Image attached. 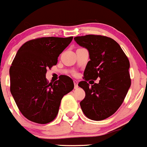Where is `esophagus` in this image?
I'll use <instances>...</instances> for the list:
<instances>
[{
    "label": "esophagus",
    "instance_id": "1",
    "mask_svg": "<svg viewBox=\"0 0 147 147\" xmlns=\"http://www.w3.org/2000/svg\"><path fill=\"white\" fill-rule=\"evenodd\" d=\"M74 88H78V81L74 80Z\"/></svg>",
    "mask_w": 147,
    "mask_h": 147
}]
</instances>
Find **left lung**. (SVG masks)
Returning a JSON list of instances; mask_svg holds the SVG:
<instances>
[{
	"instance_id": "8db88e82",
	"label": "left lung",
	"mask_w": 147,
	"mask_h": 147,
	"mask_svg": "<svg viewBox=\"0 0 147 147\" xmlns=\"http://www.w3.org/2000/svg\"><path fill=\"white\" fill-rule=\"evenodd\" d=\"M74 40L88 51L90 58L84 71L85 80L78 85L85 92L80 102L82 110L91 120H104L116 112L130 88L129 59L119 43L110 37L89 34ZM97 78L100 82L94 83L92 80ZM90 79L93 80L88 83Z\"/></svg>"
}]
</instances>
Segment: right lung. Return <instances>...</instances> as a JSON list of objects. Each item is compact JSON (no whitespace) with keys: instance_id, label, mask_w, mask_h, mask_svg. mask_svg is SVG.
Instances as JSON below:
<instances>
[{"instance_id":"add662e5","label":"right lung","mask_w":147,"mask_h":147,"mask_svg":"<svg viewBox=\"0 0 147 147\" xmlns=\"http://www.w3.org/2000/svg\"><path fill=\"white\" fill-rule=\"evenodd\" d=\"M72 40L73 37H42L25 42L18 51L9 69L10 91L28 120L38 124L52 121L62 97L74 88L67 76L50 83L45 78L46 69L57 65L58 57Z\"/></svg>"}]
</instances>
